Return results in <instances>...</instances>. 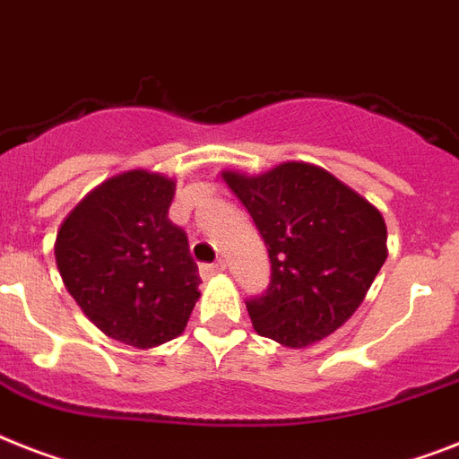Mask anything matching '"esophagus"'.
<instances>
[{"mask_svg": "<svg viewBox=\"0 0 459 459\" xmlns=\"http://www.w3.org/2000/svg\"><path fill=\"white\" fill-rule=\"evenodd\" d=\"M221 271H226V262H223V259H219V262L214 264H203V266H200V275H203V278L217 275L221 273Z\"/></svg>", "mask_w": 459, "mask_h": 459, "instance_id": "1", "label": "esophagus"}]
</instances>
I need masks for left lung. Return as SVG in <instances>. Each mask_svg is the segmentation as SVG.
Instances as JSON below:
<instances>
[{"label":"left lung","mask_w":459,"mask_h":459,"mask_svg":"<svg viewBox=\"0 0 459 459\" xmlns=\"http://www.w3.org/2000/svg\"><path fill=\"white\" fill-rule=\"evenodd\" d=\"M221 177L271 259L268 290L247 301L256 333L292 349L333 334L386 262V223L377 207L308 162H282L259 177Z\"/></svg>","instance_id":"obj_1"}]
</instances>
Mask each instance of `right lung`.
Segmentation results:
<instances>
[{"mask_svg":"<svg viewBox=\"0 0 459 459\" xmlns=\"http://www.w3.org/2000/svg\"><path fill=\"white\" fill-rule=\"evenodd\" d=\"M174 191L155 171L117 174L56 236V266L77 307L100 333L136 349L178 337L200 297L188 238L167 217Z\"/></svg>","mask_w":459,"mask_h":459,"instance_id":"obj_1","label":"right lung"}]
</instances>
